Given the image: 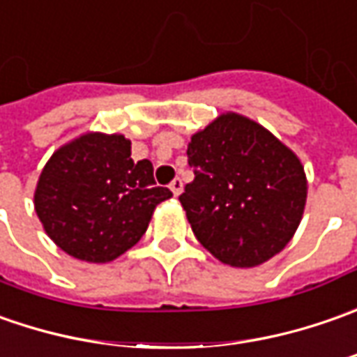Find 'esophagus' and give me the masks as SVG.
Returning <instances> with one entry per match:
<instances>
[{
	"label": "esophagus",
	"mask_w": 357,
	"mask_h": 357,
	"mask_svg": "<svg viewBox=\"0 0 357 357\" xmlns=\"http://www.w3.org/2000/svg\"><path fill=\"white\" fill-rule=\"evenodd\" d=\"M169 190L174 191V195H179L181 191H183V181L179 178H176L172 183H169Z\"/></svg>",
	"instance_id": "esophagus-1"
}]
</instances>
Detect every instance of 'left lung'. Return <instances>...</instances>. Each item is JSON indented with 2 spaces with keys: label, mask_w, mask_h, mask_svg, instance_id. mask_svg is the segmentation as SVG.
<instances>
[{
  "label": "left lung",
  "mask_w": 357,
  "mask_h": 357,
  "mask_svg": "<svg viewBox=\"0 0 357 357\" xmlns=\"http://www.w3.org/2000/svg\"><path fill=\"white\" fill-rule=\"evenodd\" d=\"M195 179L179 202L193 235L221 263L257 266L280 252L306 203L301 160L268 130L239 114H221L191 136Z\"/></svg>",
  "instance_id": "obj_1"
}]
</instances>
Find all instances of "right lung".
I'll list each match as a JSON object with an SVG mask.
<instances>
[{"label":"right lung","instance_id":"add662e5","mask_svg":"<svg viewBox=\"0 0 357 357\" xmlns=\"http://www.w3.org/2000/svg\"><path fill=\"white\" fill-rule=\"evenodd\" d=\"M172 197L155 185L150 160L134 162L120 134H84L56 150L41 172L35 211L70 257L108 263L146 233L155 205Z\"/></svg>","mask_w":357,"mask_h":357}]
</instances>
